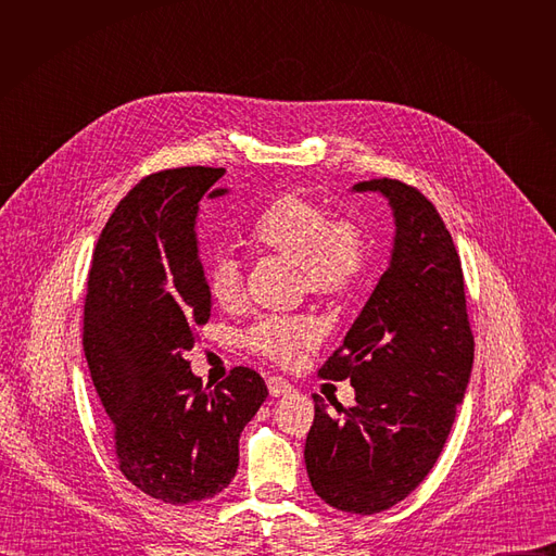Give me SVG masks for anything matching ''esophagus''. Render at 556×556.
Listing matches in <instances>:
<instances>
[{
	"label": "esophagus",
	"instance_id": "esophagus-1",
	"mask_svg": "<svg viewBox=\"0 0 556 556\" xmlns=\"http://www.w3.org/2000/svg\"><path fill=\"white\" fill-rule=\"evenodd\" d=\"M266 382H268L270 395H275V399H279V395H288V393L294 391V387L286 378H281V376H268Z\"/></svg>",
	"mask_w": 556,
	"mask_h": 556
}]
</instances>
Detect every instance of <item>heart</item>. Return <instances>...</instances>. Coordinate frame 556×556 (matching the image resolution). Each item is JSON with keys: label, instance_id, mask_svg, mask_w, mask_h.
<instances>
[{"label": "heart", "instance_id": "heart-1", "mask_svg": "<svg viewBox=\"0 0 556 556\" xmlns=\"http://www.w3.org/2000/svg\"><path fill=\"white\" fill-rule=\"evenodd\" d=\"M249 240L260 251L299 264V286L316 299L337 303L348 299L365 277L367 242L363 228L350 217H332L330 208L303 191H288L270 202L251 224ZM206 290L226 312L244 303L242 266L219 253L206 270ZM321 341L309 316H266L244 334V345L273 363L290 365L303 350Z\"/></svg>", "mask_w": 556, "mask_h": 556}]
</instances>
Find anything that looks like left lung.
Instances as JSON below:
<instances>
[{
	"label": "left lung",
	"mask_w": 556,
	"mask_h": 556,
	"mask_svg": "<svg viewBox=\"0 0 556 556\" xmlns=\"http://www.w3.org/2000/svg\"><path fill=\"white\" fill-rule=\"evenodd\" d=\"M380 191L395 217L389 268L319 369L350 380L356 405L341 418L314 399L305 468L314 493L337 510L374 515L403 502L438 462L468 384L475 341L459 255L435 206L391 178L358 182Z\"/></svg>",
	"instance_id": "8db88e82"
}]
</instances>
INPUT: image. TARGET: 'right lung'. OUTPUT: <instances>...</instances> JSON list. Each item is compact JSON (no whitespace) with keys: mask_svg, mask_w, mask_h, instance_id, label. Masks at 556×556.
Segmentation results:
<instances>
[{"mask_svg":"<svg viewBox=\"0 0 556 556\" xmlns=\"http://www.w3.org/2000/svg\"><path fill=\"white\" fill-rule=\"evenodd\" d=\"M224 174L178 167L144 176L110 215L88 273L84 350L118 468L144 495L178 506L230 484L240 435L268 395L251 367H232L208 389L185 358L211 316L198 202Z\"/></svg>","mask_w":556,"mask_h":556,"instance_id":"add662e5","label":"right lung"}]
</instances>
